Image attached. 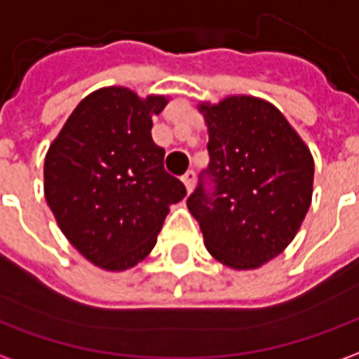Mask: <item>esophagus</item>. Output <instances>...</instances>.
Listing matches in <instances>:
<instances>
[{
  "label": "esophagus",
  "instance_id": "obj_1",
  "mask_svg": "<svg viewBox=\"0 0 359 359\" xmlns=\"http://www.w3.org/2000/svg\"><path fill=\"white\" fill-rule=\"evenodd\" d=\"M194 180H196L194 171H188L187 175L182 177V182H184V187H187L188 192H192V190H194Z\"/></svg>",
  "mask_w": 359,
  "mask_h": 359
}]
</instances>
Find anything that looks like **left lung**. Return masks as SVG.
<instances>
[{
	"mask_svg": "<svg viewBox=\"0 0 359 359\" xmlns=\"http://www.w3.org/2000/svg\"><path fill=\"white\" fill-rule=\"evenodd\" d=\"M198 109L210 134V165L188 210L217 262L238 271L262 267L294 241L308 213L311 151L273 103L254 95L202 102Z\"/></svg>",
	"mask_w": 359,
	"mask_h": 359,
	"instance_id": "obj_1",
	"label": "left lung"
}]
</instances>
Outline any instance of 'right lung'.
Returning <instances> with one entry per match:
<instances>
[{
    "instance_id": "add662e5",
    "label": "right lung",
    "mask_w": 359,
    "mask_h": 359,
    "mask_svg": "<svg viewBox=\"0 0 359 359\" xmlns=\"http://www.w3.org/2000/svg\"><path fill=\"white\" fill-rule=\"evenodd\" d=\"M167 102L123 86L95 90L46 154L43 194L61 233L105 271L140 264L156 246L169 205L187 196L151 138V117Z\"/></svg>"
}]
</instances>
